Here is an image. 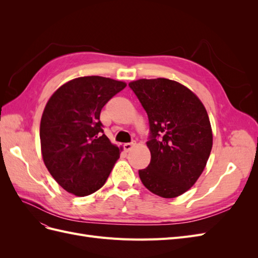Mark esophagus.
<instances>
[{"label":"esophagus","mask_w":258,"mask_h":258,"mask_svg":"<svg viewBox=\"0 0 258 258\" xmlns=\"http://www.w3.org/2000/svg\"><path fill=\"white\" fill-rule=\"evenodd\" d=\"M135 145H136V142H130V143H124L123 147H124V150H126L127 152H130L132 148L135 147Z\"/></svg>","instance_id":"1"}]
</instances>
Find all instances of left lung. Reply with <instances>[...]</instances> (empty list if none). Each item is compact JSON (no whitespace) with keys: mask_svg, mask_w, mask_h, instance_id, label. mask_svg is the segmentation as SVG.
Listing matches in <instances>:
<instances>
[{"mask_svg":"<svg viewBox=\"0 0 258 258\" xmlns=\"http://www.w3.org/2000/svg\"><path fill=\"white\" fill-rule=\"evenodd\" d=\"M147 113L151 162L140 170L143 185L162 198L188 190L204 172L213 145L212 128L200 99L168 79L129 83Z\"/></svg>","mask_w":258,"mask_h":258,"instance_id":"1","label":"left lung"}]
</instances>
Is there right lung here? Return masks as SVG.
Segmentation results:
<instances>
[{
  "instance_id": "right-lung-1",
  "label": "right lung",
  "mask_w": 258,
  "mask_h": 258,
  "mask_svg": "<svg viewBox=\"0 0 258 258\" xmlns=\"http://www.w3.org/2000/svg\"><path fill=\"white\" fill-rule=\"evenodd\" d=\"M127 84L102 76L77 77L63 84L46 103L41 119V151L56 182L85 197L104 185L121 147L102 129V107Z\"/></svg>"
}]
</instances>
